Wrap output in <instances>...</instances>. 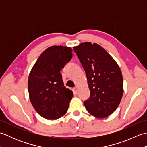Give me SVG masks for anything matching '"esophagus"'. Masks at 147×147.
<instances>
[{
    "mask_svg": "<svg viewBox=\"0 0 147 147\" xmlns=\"http://www.w3.org/2000/svg\"><path fill=\"white\" fill-rule=\"evenodd\" d=\"M73 92L74 93H75V94H78V88L77 87H74V88H73Z\"/></svg>",
    "mask_w": 147,
    "mask_h": 147,
    "instance_id": "34e87169",
    "label": "esophagus"
}]
</instances>
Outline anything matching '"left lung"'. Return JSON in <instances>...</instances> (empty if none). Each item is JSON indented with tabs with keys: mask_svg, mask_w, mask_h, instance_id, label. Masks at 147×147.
<instances>
[{
	"mask_svg": "<svg viewBox=\"0 0 147 147\" xmlns=\"http://www.w3.org/2000/svg\"><path fill=\"white\" fill-rule=\"evenodd\" d=\"M74 51L85 71L90 96L84 105L90 114L104 118L113 113L123 95V80L117 62L96 43H80Z\"/></svg>",
	"mask_w": 147,
	"mask_h": 147,
	"instance_id": "1",
	"label": "left lung"
}]
</instances>
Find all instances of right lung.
I'll return each mask as SVG.
<instances>
[{"label":"right lung","mask_w":147,"mask_h":147,"mask_svg":"<svg viewBox=\"0 0 147 147\" xmlns=\"http://www.w3.org/2000/svg\"><path fill=\"white\" fill-rule=\"evenodd\" d=\"M72 56L70 47H50L40 55L29 74L30 102L35 111L47 119H57L64 115L73 98V92L64 86L60 73Z\"/></svg>","instance_id":"1"}]
</instances>
